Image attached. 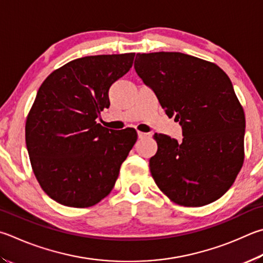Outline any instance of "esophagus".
<instances>
[{"label":"esophagus","instance_id":"1","mask_svg":"<svg viewBox=\"0 0 263 263\" xmlns=\"http://www.w3.org/2000/svg\"><path fill=\"white\" fill-rule=\"evenodd\" d=\"M151 135L149 133H145V132H138V138H139V139H144V138H147V137H149Z\"/></svg>","mask_w":263,"mask_h":263}]
</instances>
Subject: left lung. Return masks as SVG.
<instances>
[{"label":"left lung","instance_id":"obj_1","mask_svg":"<svg viewBox=\"0 0 263 263\" xmlns=\"http://www.w3.org/2000/svg\"><path fill=\"white\" fill-rule=\"evenodd\" d=\"M135 69L183 131L179 142L154 135L149 169L156 185L181 206L216 201L244 163L245 114L230 78L216 64L183 52L137 54Z\"/></svg>","mask_w":263,"mask_h":263}]
</instances>
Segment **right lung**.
Instances as JSON below:
<instances>
[{
	"mask_svg": "<svg viewBox=\"0 0 263 263\" xmlns=\"http://www.w3.org/2000/svg\"><path fill=\"white\" fill-rule=\"evenodd\" d=\"M135 52L86 56L51 72L26 119L25 140L42 190L61 204L85 208L107 197L137 141L132 127L97 123L109 88L131 69Z\"/></svg>",
	"mask_w": 263,
	"mask_h": 263,
	"instance_id": "1",
	"label": "right lung"
}]
</instances>
